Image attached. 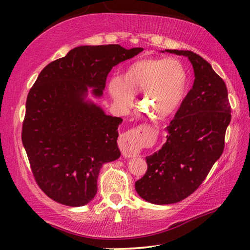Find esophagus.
I'll return each mask as SVG.
<instances>
[{"mask_svg":"<svg viewBox=\"0 0 250 250\" xmlns=\"http://www.w3.org/2000/svg\"><path fill=\"white\" fill-rule=\"evenodd\" d=\"M141 133L138 130H130L122 133L118 141L121 153L125 158H134L140 152Z\"/></svg>","mask_w":250,"mask_h":250,"instance_id":"34e87169","label":"esophagus"}]
</instances>
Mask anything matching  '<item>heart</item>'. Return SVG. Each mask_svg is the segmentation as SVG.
Wrapping results in <instances>:
<instances>
[{"instance_id": "obj_1", "label": "heart", "mask_w": 250, "mask_h": 250, "mask_svg": "<svg viewBox=\"0 0 250 250\" xmlns=\"http://www.w3.org/2000/svg\"><path fill=\"white\" fill-rule=\"evenodd\" d=\"M188 74L175 58L146 57L130 64L122 78L109 82V91L116 103L129 104L133 95L142 92L141 104L156 118L175 112L183 101Z\"/></svg>"}]
</instances>
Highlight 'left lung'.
<instances>
[{"label": "left lung", "instance_id": "obj_1", "mask_svg": "<svg viewBox=\"0 0 250 250\" xmlns=\"http://www.w3.org/2000/svg\"><path fill=\"white\" fill-rule=\"evenodd\" d=\"M192 62L194 83L170 125L162 149L146 156L147 170L135 191L152 204H173L191 195L221 158L231 119L224 80L191 50L166 49Z\"/></svg>", "mask_w": 250, "mask_h": 250}]
</instances>
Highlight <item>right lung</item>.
Listing matches in <instances>:
<instances>
[{
	"label": "right lung",
	"mask_w": 250,
	"mask_h": 250,
	"mask_svg": "<svg viewBox=\"0 0 250 250\" xmlns=\"http://www.w3.org/2000/svg\"><path fill=\"white\" fill-rule=\"evenodd\" d=\"M143 48L79 46L41 71L28 92L22 142L37 185L49 198L83 206L97 193L104 163L119 159L121 118L87 101L88 88L103 96L112 67Z\"/></svg>",
	"instance_id": "1"
}]
</instances>
